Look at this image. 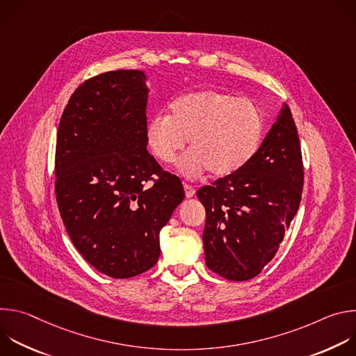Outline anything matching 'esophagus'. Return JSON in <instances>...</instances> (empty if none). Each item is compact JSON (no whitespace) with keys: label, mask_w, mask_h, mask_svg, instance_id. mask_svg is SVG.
<instances>
[{"label":"esophagus","mask_w":356,"mask_h":356,"mask_svg":"<svg viewBox=\"0 0 356 356\" xmlns=\"http://www.w3.org/2000/svg\"><path fill=\"white\" fill-rule=\"evenodd\" d=\"M183 186H184V193H186V197H187V198H191V197L195 194V190H194V187H193V186H190V184H187V183H184Z\"/></svg>","instance_id":"obj_1"}]
</instances>
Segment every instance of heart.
<instances>
[{
	"label": "heart",
	"instance_id": "1",
	"mask_svg": "<svg viewBox=\"0 0 356 356\" xmlns=\"http://www.w3.org/2000/svg\"><path fill=\"white\" fill-rule=\"evenodd\" d=\"M261 108L248 98L220 90L188 92L175 99L169 115L158 114L146 125V140L163 165L176 163L188 140V152L180 161L186 176L209 170L225 177L255 155L264 136Z\"/></svg>",
	"mask_w": 356,
	"mask_h": 356
}]
</instances>
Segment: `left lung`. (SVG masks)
Returning <instances> with one entry per match:
<instances>
[{"instance_id":"1","label":"left lung","mask_w":356,"mask_h":356,"mask_svg":"<svg viewBox=\"0 0 356 356\" xmlns=\"http://www.w3.org/2000/svg\"><path fill=\"white\" fill-rule=\"evenodd\" d=\"M298 132L287 106L259 149L235 173L197 190L206 209V265L232 282L258 276L275 258L302 193Z\"/></svg>"}]
</instances>
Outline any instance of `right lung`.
Returning <instances> with one entry per match:
<instances>
[{"label":"right lung","instance_id":"1","mask_svg":"<svg viewBox=\"0 0 356 356\" xmlns=\"http://www.w3.org/2000/svg\"><path fill=\"white\" fill-rule=\"evenodd\" d=\"M145 79L117 70L86 80L58 128L55 193L65 227L83 258L115 279L156 265L159 231L184 198L180 179L146 149Z\"/></svg>","mask_w":356,"mask_h":356}]
</instances>
